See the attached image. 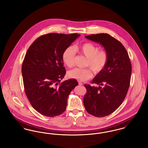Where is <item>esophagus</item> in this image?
Returning <instances> with one entry per match:
<instances>
[{"mask_svg":"<svg viewBox=\"0 0 148 148\" xmlns=\"http://www.w3.org/2000/svg\"><path fill=\"white\" fill-rule=\"evenodd\" d=\"M78 83H79V85H83V84L81 82H78Z\"/></svg>","mask_w":148,"mask_h":148,"instance_id":"obj_1","label":"esophagus"}]
</instances>
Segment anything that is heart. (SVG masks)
Wrapping results in <instances>:
<instances>
[{
	"mask_svg": "<svg viewBox=\"0 0 148 148\" xmlns=\"http://www.w3.org/2000/svg\"><path fill=\"white\" fill-rule=\"evenodd\" d=\"M76 52L86 57L87 61L85 66L90 67L94 73H99L103 71L108 63L109 56L105 50H100L96 45L88 42L81 45H77L73 48L67 47L62 54V61L68 68L74 65ZM68 77L80 81H85L92 76V73L89 68H74L67 73Z\"/></svg>",
	"mask_w": 148,
	"mask_h": 148,
	"instance_id": "heart-1",
	"label": "heart"
}]
</instances>
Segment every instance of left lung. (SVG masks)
I'll return each instance as SVG.
<instances>
[{
	"label": "left lung",
	"instance_id": "8db88e82",
	"mask_svg": "<svg viewBox=\"0 0 148 148\" xmlns=\"http://www.w3.org/2000/svg\"><path fill=\"white\" fill-rule=\"evenodd\" d=\"M85 38L104 47L109 59L104 69L92 79L98 87L85 84L86 93L84 105L87 112L97 117L113 113L122 104L128 91L132 64L123 44L106 33L85 36Z\"/></svg>",
	"mask_w": 148,
	"mask_h": 148
}]
</instances>
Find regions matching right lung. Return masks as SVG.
<instances>
[{
  "label": "right lung",
  "instance_id": "1",
  "mask_svg": "<svg viewBox=\"0 0 148 148\" xmlns=\"http://www.w3.org/2000/svg\"><path fill=\"white\" fill-rule=\"evenodd\" d=\"M79 36L77 33L42 35L25 56L21 67L25 92L33 108L44 116L54 117L63 113L70 92L78 85L74 79L60 81L66 73L62 54Z\"/></svg>",
  "mask_w": 148,
  "mask_h": 148
}]
</instances>
